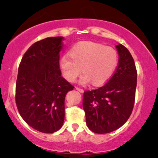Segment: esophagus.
I'll return each instance as SVG.
<instances>
[{"instance_id": "1", "label": "esophagus", "mask_w": 158, "mask_h": 158, "mask_svg": "<svg viewBox=\"0 0 158 158\" xmlns=\"http://www.w3.org/2000/svg\"><path fill=\"white\" fill-rule=\"evenodd\" d=\"M75 89H76L77 91H79V92H81V93H83V89H82V88H78V87H76L75 88Z\"/></svg>"}]
</instances>
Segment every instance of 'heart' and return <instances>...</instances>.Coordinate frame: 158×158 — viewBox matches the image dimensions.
<instances>
[{
  "mask_svg": "<svg viewBox=\"0 0 158 158\" xmlns=\"http://www.w3.org/2000/svg\"><path fill=\"white\" fill-rule=\"evenodd\" d=\"M118 63V54L113 47L100 43L83 41L75 44L60 60L62 75L69 82H75L82 72L81 83L92 82L100 85L109 81Z\"/></svg>",
  "mask_w": 158,
  "mask_h": 158,
  "instance_id": "1",
  "label": "heart"
}]
</instances>
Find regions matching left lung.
<instances>
[{
    "mask_svg": "<svg viewBox=\"0 0 158 158\" xmlns=\"http://www.w3.org/2000/svg\"><path fill=\"white\" fill-rule=\"evenodd\" d=\"M116 47L119 59L113 76L105 85L83 94L86 124L97 134L120 128L128 120L135 104L137 78L135 61L124 45Z\"/></svg>",
    "mask_w": 158,
    "mask_h": 158,
    "instance_id": "obj_1",
    "label": "left lung"
}]
</instances>
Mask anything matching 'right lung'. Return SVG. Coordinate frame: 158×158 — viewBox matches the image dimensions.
Wrapping results in <instances>:
<instances>
[{
	"mask_svg": "<svg viewBox=\"0 0 158 158\" xmlns=\"http://www.w3.org/2000/svg\"><path fill=\"white\" fill-rule=\"evenodd\" d=\"M64 37H48L31 45L23 55L16 83L17 109L25 122L42 133L61 128L64 98L74 86L61 76L60 52Z\"/></svg>",
	"mask_w": 158,
	"mask_h": 158,
	"instance_id": "right-lung-1",
	"label": "right lung"
}]
</instances>
